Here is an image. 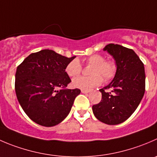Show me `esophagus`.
Segmentation results:
<instances>
[{"label": "esophagus", "mask_w": 157, "mask_h": 157, "mask_svg": "<svg viewBox=\"0 0 157 157\" xmlns=\"http://www.w3.org/2000/svg\"><path fill=\"white\" fill-rule=\"evenodd\" d=\"M81 92L83 94H88L90 92V90H81Z\"/></svg>", "instance_id": "34e87169"}]
</instances>
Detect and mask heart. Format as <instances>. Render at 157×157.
<instances>
[{
	"mask_svg": "<svg viewBox=\"0 0 157 157\" xmlns=\"http://www.w3.org/2000/svg\"><path fill=\"white\" fill-rule=\"evenodd\" d=\"M86 63L92 66L90 69V77H78L73 80L72 85L81 90H90L98 86L105 82H109L115 77L117 72V64L113 60H105L101 54H93L86 59ZM82 71V66L78 60L74 59L67 64L65 72L69 77L79 75Z\"/></svg>",
	"mask_w": 157,
	"mask_h": 157,
	"instance_id": "obj_1",
	"label": "heart"
}]
</instances>
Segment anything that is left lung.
Wrapping results in <instances>:
<instances>
[{"instance_id": "obj_1", "label": "left lung", "mask_w": 157, "mask_h": 157, "mask_svg": "<svg viewBox=\"0 0 157 157\" xmlns=\"http://www.w3.org/2000/svg\"><path fill=\"white\" fill-rule=\"evenodd\" d=\"M103 50L115 59L117 72L112 82L100 90L101 101L92 109L100 121L117 125L127 121L139 106L145 93V70L132 49L109 44Z\"/></svg>"}]
</instances>
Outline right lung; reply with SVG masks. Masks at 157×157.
I'll return each mask as SVG.
<instances>
[{
  "label": "right lung",
  "mask_w": 157,
  "mask_h": 157,
  "mask_svg": "<svg viewBox=\"0 0 157 157\" xmlns=\"http://www.w3.org/2000/svg\"><path fill=\"white\" fill-rule=\"evenodd\" d=\"M74 57L42 50L32 53L17 67V97L25 113L36 124L53 127L71 111L76 97L80 94L77 88H66L71 80L65 67Z\"/></svg>",
  "instance_id": "1"
}]
</instances>
